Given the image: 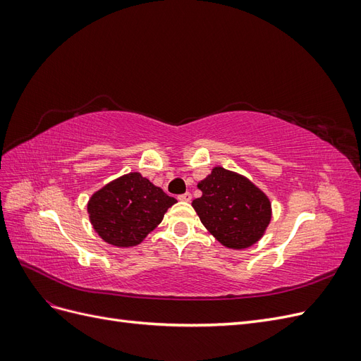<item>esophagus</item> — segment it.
<instances>
[{
	"label": "esophagus",
	"mask_w": 361,
	"mask_h": 361,
	"mask_svg": "<svg viewBox=\"0 0 361 361\" xmlns=\"http://www.w3.org/2000/svg\"><path fill=\"white\" fill-rule=\"evenodd\" d=\"M180 202H190L191 200V192H183L178 197Z\"/></svg>",
	"instance_id": "esophagus-1"
}]
</instances>
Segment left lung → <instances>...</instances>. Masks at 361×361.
Masks as SVG:
<instances>
[{"mask_svg":"<svg viewBox=\"0 0 361 361\" xmlns=\"http://www.w3.org/2000/svg\"><path fill=\"white\" fill-rule=\"evenodd\" d=\"M202 197L192 202L200 221L224 247L241 250L256 244L271 221V203L241 174L215 167L199 182Z\"/></svg>","mask_w":361,"mask_h":361,"instance_id":"obj_1","label":"left lung"}]
</instances>
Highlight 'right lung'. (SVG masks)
<instances>
[{"mask_svg": "<svg viewBox=\"0 0 361 361\" xmlns=\"http://www.w3.org/2000/svg\"><path fill=\"white\" fill-rule=\"evenodd\" d=\"M176 199L134 171L96 191L87 204L93 228L116 247L140 244Z\"/></svg>", "mask_w": 361, "mask_h": 361, "instance_id": "add662e5", "label": "right lung"}]
</instances>
